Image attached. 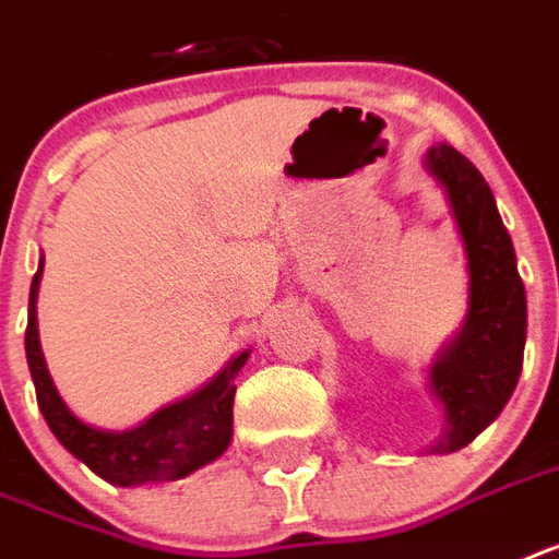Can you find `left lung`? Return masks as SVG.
Segmentation results:
<instances>
[{
	"mask_svg": "<svg viewBox=\"0 0 559 559\" xmlns=\"http://www.w3.org/2000/svg\"><path fill=\"white\" fill-rule=\"evenodd\" d=\"M428 169L444 186L468 252L471 307L462 333L430 367V388L444 405V437L433 448L453 453L474 442L514 393L525 350V287L511 235L474 163L453 146H433Z\"/></svg>",
	"mask_w": 559,
	"mask_h": 559,
	"instance_id": "1",
	"label": "left lung"
}]
</instances>
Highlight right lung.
<instances>
[{
    "label": "right lung",
    "instance_id": "1",
    "mask_svg": "<svg viewBox=\"0 0 559 559\" xmlns=\"http://www.w3.org/2000/svg\"><path fill=\"white\" fill-rule=\"evenodd\" d=\"M43 261L31 281L28 330H25V356L36 388V402L53 437L83 460L91 471L115 485H143L160 479H180L206 462L217 460L233 439L235 376L247 365L249 353L233 358L215 382L198 390L194 396L163 407L140 428L126 433L88 428L68 411L53 388L36 333V289H39Z\"/></svg>",
    "mask_w": 559,
    "mask_h": 559
}]
</instances>
